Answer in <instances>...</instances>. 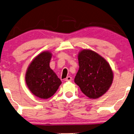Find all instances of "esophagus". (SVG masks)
Returning <instances> with one entry per match:
<instances>
[{
    "instance_id": "obj_1",
    "label": "esophagus",
    "mask_w": 134,
    "mask_h": 134,
    "mask_svg": "<svg viewBox=\"0 0 134 134\" xmlns=\"http://www.w3.org/2000/svg\"><path fill=\"white\" fill-rule=\"evenodd\" d=\"M71 80H72L71 77V76H68V77H66V78L65 81H71Z\"/></svg>"
}]
</instances>
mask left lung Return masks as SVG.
Returning a JSON list of instances; mask_svg holds the SVG:
<instances>
[{
	"label": "left lung",
	"mask_w": 134,
	"mask_h": 134,
	"mask_svg": "<svg viewBox=\"0 0 134 134\" xmlns=\"http://www.w3.org/2000/svg\"><path fill=\"white\" fill-rule=\"evenodd\" d=\"M79 70L75 83L90 99L101 97L109 90L114 80L110 64L95 51L83 49L78 54Z\"/></svg>",
	"instance_id": "obj_1"
}]
</instances>
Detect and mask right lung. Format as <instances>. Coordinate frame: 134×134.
I'll use <instances>...</instances> for the list:
<instances>
[{
    "label": "right lung",
    "instance_id": "1",
    "mask_svg": "<svg viewBox=\"0 0 134 134\" xmlns=\"http://www.w3.org/2000/svg\"><path fill=\"white\" fill-rule=\"evenodd\" d=\"M51 57L50 51L41 53L28 66L25 75L26 83L30 92L44 100L54 95L61 84L60 79L49 66Z\"/></svg>",
    "mask_w": 134,
    "mask_h": 134
}]
</instances>
